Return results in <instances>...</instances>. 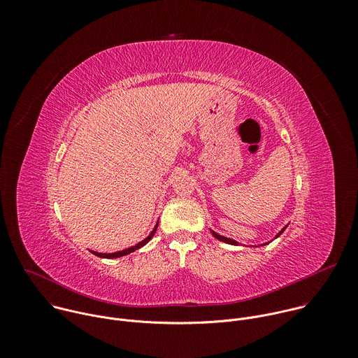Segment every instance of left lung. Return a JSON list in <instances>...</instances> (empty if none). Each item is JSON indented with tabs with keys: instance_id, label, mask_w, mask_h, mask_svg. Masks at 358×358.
<instances>
[{
	"instance_id": "left-lung-1",
	"label": "left lung",
	"mask_w": 358,
	"mask_h": 358,
	"mask_svg": "<svg viewBox=\"0 0 358 358\" xmlns=\"http://www.w3.org/2000/svg\"><path fill=\"white\" fill-rule=\"evenodd\" d=\"M286 229V227L275 236V238H278L279 235H282V232ZM213 232V235L217 238V239H220V241H222V242H225V243H231V245H238V242L236 241H234V239H229V238H225V236H222V235H220V234H217V232H214V231H211ZM266 245V243H265Z\"/></svg>"
}]
</instances>
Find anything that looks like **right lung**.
<instances>
[{"instance_id": "obj_1", "label": "right lung", "mask_w": 358, "mask_h": 358, "mask_svg": "<svg viewBox=\"0 0 358 358\" xmlns=\"http://www.w3.org/2000/svg\"><path fill=\"white\" fill-rule=\"evenodd\" d=\"M157 227H159V224L155 227V229L151 231V234L144 239V241H141L140 243H137V245H134V246H131V248H127V249H123V250H119V252H115V253H99V252H93V250H90L93 255H96V257H100V258H108V259H112V258H120V257H123V255H129V253H131V252H134L136 249H138V248H141V246H144L152 236H155V234H156V231H157Z\"/></svg>"}]
</instances>
